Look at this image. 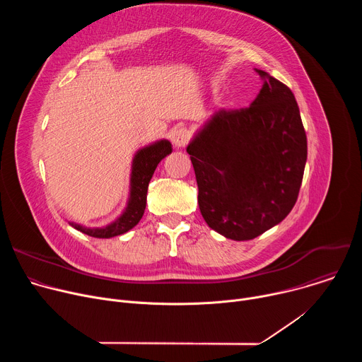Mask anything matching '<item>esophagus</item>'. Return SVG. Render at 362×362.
<instances>
[{"label":"esophagus","mask_w":362,"mask_h":362,"mask_svg":"<svg viewBox=\"0 0 362 362\" xmlns=\"http://www.w3.org/2000/svg\"><path fill=\"white\" fill-rule=\"evenodd\" d=\"M190 137H192V134H190V132L186 127H179V129H176L173 132L172 141H173V144L176 147H185L190 141Z\"/></svg>","instance_id":"1"}]
</instances>
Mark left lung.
Returning <instances> with one entry per match:
<instances>
[{"mask_svg":"<svg viewBox=\"0 0 362 362\" xmlns=\"http://www.w3.org/2000/svg\"><path fill=\"white\" fill-rule=\"evenodd\" d=\"M256 71L267 80L252 105L218 110L187 146L200 214L233 240H250L289 215L308 154L293 93Z\"/></svg>","mask_w":362,"mask_h":362,"instance_id":"1","label":"left lung"}]
</instances>
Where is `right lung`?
<instances>
[{"label": "right lung", "instance_id": "1", "mask_svg": "<svg viewBox=\"0 0 362 362\" xmlns=\"http://www.w3.org/2000/svg\"><path fill=\"white\" fill-rule=\"evenodd\" d=\"M172 153V144L168 140H162L154 143L148 147L141 148L133 160L132 170V190L130 200L124 214L112 225L103 229H87L80 225L71 223L77 230L93 236V238H113L122 233H126L132 228H134L141 219L146 209V197L148 182L154 173V169L158 168L159 162Z\"/></svg>", "mask_w": 362, "mask_h": 362}]
</instances>
